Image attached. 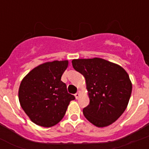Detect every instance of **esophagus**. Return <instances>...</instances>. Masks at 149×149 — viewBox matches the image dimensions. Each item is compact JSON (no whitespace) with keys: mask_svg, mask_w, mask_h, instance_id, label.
Segmentation results:
<instances>
[{"mask_svg":"<svg viewBox=\"0 0 149 149\" xmlns=\"http://www.w3.org/2000/svg\"><path fill=\"white\" fill-rule=\"evenodd\" d=\"M80 93H81L80 91H78L77 93H75V97L77 98V99H78V98L79 97V96H80Z\"/></svg>","mask_w":149,"mask_h":149,"instance_id":"34e87169","label":"esophagus"}]
</instances>
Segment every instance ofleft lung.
<instances>
[{
  "instance_id": "left-lung-1",
  "label": "left lung",
  "mask_w": 149,
  "mask_h": 149,
  "mask_svg": "<svg viewBox=\"0 0 149 149\" xmlns=\"http://www.w3.org/2000/svg\"><path fill=\"white\" fill-rule=\"evenodd\" d=\"M72 64L86 79L90 104L83 110L85 118L98 127L115 122L127 108L132 94L127 72L101 58L72 59Z\"/></svg>"
}]
</instances>
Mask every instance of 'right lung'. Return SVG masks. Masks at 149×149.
Listing matches in <instances>:
<instances>
[{"label":"right lung","mask_w":149,"mask_h":149,"mask_svg":"<svg viewBox=\"0 0 149 149\" xmlns=\"http://www.w3.org/2000/svg\"><path fill=\"white\" fill-rule=\"evenodd\" d=\"M68 65V60L46 62L31 70L21 82L20 104L36 125L45 127L57 125L75 99L61 80Z\"/></svg>","instance_id":"obj_1"}]
</instances>
